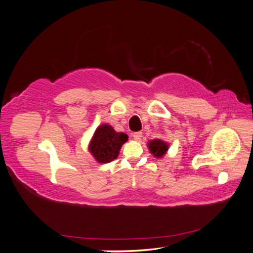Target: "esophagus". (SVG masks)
Returning a JSON list of instances; mask_svg holds the SVG:
<instances>
[{"instance_id": "34e87169", "label": "esophagus", "mask_w": 253, "mask_h": 253, "mask_svg": "<svg viewBox=\"0 0 253 253\" xmlns=\"http://www.w3.org/2000/svg\"><path fill=\"white\" fill-rule=\"evenodd\" d=\"M133 137L135 140H140V138L143 137V133L141 132H135L133 133Z\"/></svg>"}]
</instances>
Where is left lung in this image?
<instances>
[{
  "mask_svg": "<svg viewBox=\"0 0 253 253\" xmlns=\"http://www.w3.org/2000/svg\"><path fill=\"white\" fill-rule=\"evenodd\" d=\"M148 149L150 150L153 157L162 158L169 150V144L161 139H153L148 143Z\"/></svg>",
  "mask_w": 253,
  "mask_h": 253,
  "instance_id": "1",
  "label": "left lung"
}]
</instances>
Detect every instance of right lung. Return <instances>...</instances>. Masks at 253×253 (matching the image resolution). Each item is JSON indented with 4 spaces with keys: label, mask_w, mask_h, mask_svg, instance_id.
<instances>
[{
    "label": "right lung",
    "mask_w": 253,
    "mask_h": 253,
    "mask_svg": "<svg viewBox=\"0 0 253 253\" xmlns=\"http://www.w3.org/2000/svg\"><path fill=\"white\" fill-rule=\"evenodd\" d=\"M127 135L116 132L109 125L98 126L89 144V151L98 163H109L118 158Z\"/></svg>",
    "instance_id": "right-lung-1"
}]
</instances>
